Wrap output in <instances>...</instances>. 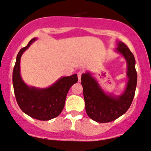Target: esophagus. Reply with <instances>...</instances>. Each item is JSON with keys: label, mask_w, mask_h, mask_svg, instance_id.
<instances>
[{"label": "esophagus", "mask_w": 151, "mask_h": 151, "mask_svg": "<svg viewBox=\"0 0 151 151\" xmlns=\"http://www.w3.org/2000/svg\"><path fill=\"white\" fill-rule=\"evenodd\" d=\"M82 74H83V73H82L81 71H78V72H77V77H78L79 82H80V80H81V76H82Z\"/></svg>", "instance_id": "1"}]
</instances>
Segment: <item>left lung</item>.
Wrapping results in <instances>:
<instances>
[{
	"mask_svg": "<svg viewBox=\"0 0 151 151\" xmlns=\"http://www.w3.org/2000/svg\"><path fill=\"white\" fill-rule=\"evenodd\" d=\"M117 45L115 51L122 55L127 63L128 82L121 95L105 93L88 71L82 74L85 110L89 118L99 123L111 122L126 113L134 97L137 81L134 56L122 42H117Z\"/></svg>",
	"mask_w": 151,
	"mask_h": 151,
	"instance_id": "obj_1",
	"label": "left lung"
}]
</instances>
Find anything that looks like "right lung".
I'll list each match as a JSON object with an SVG mask.
<instances>
[{
  "mask_svg": "<svg viewBox=\"0 0 151 151\" xmlns=\"http://www.w3.org/2000/svg\"><path fill=\"white\" fill-rule=\"evenodd\" d=\"M36 38L31 39L26 47L19 50L13 70L12 81L17 102L23 112L40 121H49L60 114L65 105L68 91L77 83V74L60 77L54 84L46 88L28 86L20 74V59Z\"/></svg>",
  "mask_w": 151,
  "mask_h": 151,
  "instance_id": "add662e5",
  "label": "right lung"
}]
</instances>
